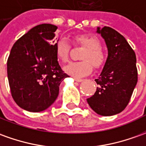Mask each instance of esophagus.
Wrapping results in <instances>:
<instances>
[{
    "label": "esophagus",
    "instance_id": "34e87169",
    "mask_svg": "<svg viewBox=\"0 0 146 146\" xmlns=\"http://www.w3.org/2000/svg\"><path fill=\"white\" fill-rule=\"evenodd\" d=\"M75 82H78V83H80V82H82V81H83V79H78V78H75Z\"/></svg>",
    "mask_w": 146,
    "mask_h": 146
}]
</instances>
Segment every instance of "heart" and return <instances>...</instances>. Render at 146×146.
<instances>
[{"instance_id": "obj_1", "label": "heart", "mask_w": 146, "mask_h": 146, "mask_svg": "<svg viewBox=\"0 0 146 146\" xmlns=\"http://www.w3.org/2000/svg\"><path fill=\"white\" fill-rule=\"evenodd\" d=\"M74 44L81 45L86 49L81 56L83 61L73 62L64 67V71L68 75L75 78H82L88 75L92 71V65L99 68L105 62V55L100 48V43L95 37L87 35H79L74 37ZM56 53L58 60L67 62L69 57L70 44L66 38H60L56 43Z\"/></svg>"}]
</instances>
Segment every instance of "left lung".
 Returning a JSON list of instances; mask_svg holds the SVG:
<instances>
[{"label": "left lung", "instance_id": "8db88e82", "mask_svg": "<svg viewBox=\"0 0 146 146\" xmlns=\"http://www.w3.org/2000/svg\"><path fill=\"white\" fill-rule=\"evenodd\" d=\"M104 39L108 56L101 74L94 79L98 86L87 103L95 113L111 116L128 105L137 82L136 55L125 37L110 27L97 28Z\"/></svg>", "mask_w": 146, "mask_h": 146}]
</instances>
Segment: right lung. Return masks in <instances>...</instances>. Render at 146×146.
I'll return each instance as SVG.
<instances>
[{
	"instance_id": "add662e5",
	"label": "right lung",
	"mask_w": 146,
	"mask_h": 146,
	"mask_svg": "<svg viewBox=\"0 0 146 146\" xmlns=\"http://www.w3.org/2000/svg\"><path fill=\"white\" fill-rule=\"evenodd\" d=\"M58 27L42 24L30 29L13 44L7 73L14 101L30 112L48 109L59 95L68 75L60 67L54 37Z\"/></svg>"
}]
</instances>
